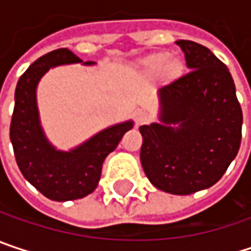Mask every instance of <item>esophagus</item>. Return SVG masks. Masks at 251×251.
I'll return each mask as SVG.
<instances>
[{"mask_svg":"<svg viewBox=\"0 0 251 251\" xmlns=\"http://www.w3.org/2000/svg\"><path fill=\"white\" fill-rule=\"evenodd\" d=\"M148 119H150V115H148L147 112H144V110H139V112L136 113V116H135L136 125H142V124L148 122Z\"/></svg>","mask_w":251,"mask_h":251,"instance_id":"obj_1","label":"esophagus"}]
</instances>
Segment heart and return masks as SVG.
Instances as JSON below:
<instances>
[{"label":"heart","mask_w":251,"mask_h":251,"mask_svg":"<svg viewBox=\"0 0 251 251\" xmlns=\"http://www.w3.org/2000/svg\"><path fill=\"white\" fill-rule=\"evenodd\" d=\"M147 65L152 71H161V70H164V73L167 75H175V74L178 73V70H180V64L176 59H167L166 55H158V56L150 59L147 62Z\"/></svg>","instance_id":"b5f03b06"}]
</instances>
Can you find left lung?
<instances>
[{
	"label": "left lung",
	"mask_w": 251,
	"mask_h": 251,
	"mask_svg": "<svg viewBox=\"0 0 251 251\" xmlns=\"http://www.w3.org/2000/svg\"><path fill=\"white\" fill-rule=\"evenodd\" d=\"M190 70L158 90V122L139 126L148 180L172 195L214 186L235 158L243 112L226 65L205 46L176 42Z\"/></svg>",
	"instance_id": "1"
}]
</instances>
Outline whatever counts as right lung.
Returning <instances> with one entry per match:
<instances>
[{
    "label": "right lung",
    "instance_id": "right-lung-1",
    "mask_svg": "<svg viewBox=\"0 0 251 251\" xmlns=\"http://www.w3.org/2000/svg\"><path fill=\"white\" fill-rule=\"evenodd\" d=\"M82 62L68 49H56L34 61L20 76L14 94L10 139L17 166L25 178L48 199L65 202L93 193L99 184L104 158L115 151L133 121L109 126L68 151L58 150L48 139L39 116L37 85L50 68Z\"/></svg>",
    "mask_w": 251,
    "mask_h": 251
}]
</instances>
